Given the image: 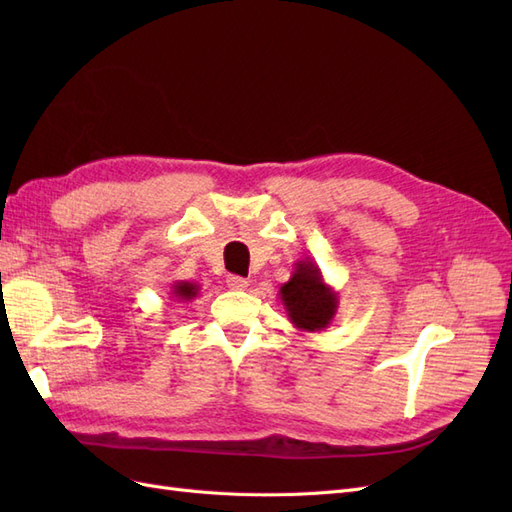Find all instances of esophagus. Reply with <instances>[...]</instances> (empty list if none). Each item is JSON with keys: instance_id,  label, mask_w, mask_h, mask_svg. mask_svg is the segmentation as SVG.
Returning a JSON list of instances; mask_svg holds the SVG:
<instances>
[{"instance_id": "esophagus-1", "label": "esophagus", "mask_w": 512, "mask_h": 512, "mask_svg": "<svg viewBox=\"0 0 512 512\" xmlns=\"http://www.w3.org/2000/svg\"><path fill=\"white\" fill-rule=\"evenodd\" d=\"M226 284H228V288H232V290H245L247 286H250V282H247L245 277H239V275H228V277H226Z\"/></svg>"}]
</instances>
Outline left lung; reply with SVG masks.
<instances>
[{
    "instance_id": "1",
    "label": "left lung",
    "mask_w": 512,
    "mask_h": 512,
    "mask_svg": "<svg viewBox=\"0 0 512 512\" xmlns=\"http://www.w3.org/2000/svg\"><path fill=\"white\" fill-rule=\"evenodd\" d=\"M280 299L294 329L303 333H320L333 322L339 297L337 292L324 282L322 271L312 258L294 262L290 280L282 284Z\"/></svg>"
}]
</instances>
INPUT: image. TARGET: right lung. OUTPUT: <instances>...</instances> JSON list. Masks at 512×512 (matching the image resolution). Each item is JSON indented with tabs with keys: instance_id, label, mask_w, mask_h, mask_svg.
<instances>
[{
	"instance_id": "right-lung-1",
	"label": "right lung",
	"mask_w": 512,
	"mask_h": 512,
	"mask_svg": "<svg viewBox=\"0 0 512 512\" xmlns=\"http://www.w3.org/2000/svg\"><path fill=\"white\" fill-rule=\"evenodd\" d=\"M198 290H200V286L194 282H175L173 292L170 294H173V297L179 301H192L198 297Z\"/></svg>"
}]
</instances>
